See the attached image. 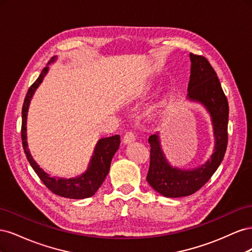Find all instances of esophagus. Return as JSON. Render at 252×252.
<instances>
[{"label": "esophagus", "instance_id": "1", "mask_svg": "<svg viewBox=\"0 0 252 252\" xmlns=\"http://www.w3.org/2000/svg\"><path fill=\"white\" fill-rule=\"evenodd\" d=\"M133 141H135V135L132 131H127L124 135V139H123V143L124 144H130Z\"/></svg>", "mask_w": 252, "mask_h": 252}]
</instances>
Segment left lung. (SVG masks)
<instances>
[{"instance_id": "left-lung-1", "label": "left lung", "mask_w": 252, "mask_h": 252, "mask_svg": "<svg viewBox=\"0 0 252 252\" xmlns=\"http://www.w3.org/2000/svg\"><path fill=\"white\" fill-rule=\"evenodd\" d=\"M189 58L191 67L187 100L203 105L209 113L215 136V148L210 158L201 166L182 169L173 167L168 162L162 149L159 132L149 136L150 165L147 182L157 192L166 197H182L196 192L217 171L227 148L229 117L227 97L207 59L192 53H190Z\"/></svg>"}]
</instances>
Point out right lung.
<instances>
[{
  "label": "right lung",
  "mask_w": 252,
  "mask_h": 252,
  "mask_svg": "<svg viewBox=\"0 0 252 252\" xmlns=\"http://www.w3.org/2000/svg\"><path fill=\"white\" fill-rule=\"evenodd\" d=\"M57 57L51 58L47 66L42 70L39 78L32 84L28 89V93L25 96L24 104L22 108V143L26 158L29 164L32 165L35 173L39 175V178L49 190L60 196L67 197V199L81 200L86 197L93 196L97 189L103 184L105 178L107 177L110 168L111 159L120 147V135L116 134L108 138H103L97 141L94 155L91 157L90 162L88 164V168L85 172L78 175V177L65 179L58 177H50V174L45 172L41 167L36 164L33 159L32 154H30L27 143V114L30 101L35 93V90L41 85L45 75L49 70V66L51 63L56 62Z\"/></svg>",
  "instance_id": "add662e5"
}]
</instances>
